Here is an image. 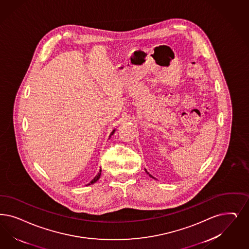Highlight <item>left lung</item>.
<instances>
[{"label":"left lung","mask_w":249,"mask_h":249,"mask_svg":"<svg viewBox=\"0 0 249 249\" xmlns=\"http://www.w3.org/2000/svg\"><path fill=\"white\" fill-rule=\"evenodd\" d=\"M147 174H148V173H147ZM149 176H150V177H152V176H151V175H149ZM152 178H153V177H152Z\"/></svg>","instance_id":"left-lung-1"}]
</instances>
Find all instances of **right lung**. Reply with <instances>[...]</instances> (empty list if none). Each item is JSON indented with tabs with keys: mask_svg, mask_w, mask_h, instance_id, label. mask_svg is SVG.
<instances>
[{
	"mask_svg": "<svg viewBox=\"0 0 249 249\" xmlns=\"http://www.w3.org/2000/svg\"><path fill=\"white\" fill-rule=\"evenodd\" d=\"M113 133H114V130L112 131V134H111V136H112ZM101 172H102V169H100V172L97 174L96 177H95V178H93V179H92V180H91V181H90V182H89L88 185L93 184V183H95L97 180L100 178V177H101Z\"/></svg>",
	"mask_w": 249,
	"mask_h": 249,
	"instance_id": "obj_1",
	"label": "right lung"
}]
</instances>
